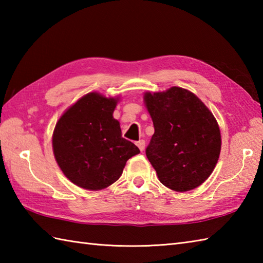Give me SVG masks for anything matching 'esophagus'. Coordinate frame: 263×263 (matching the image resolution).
Wrapping results in <instances>:
<instances>
[{"label":"esophagus","instance_id":"obj_1","mask_svg":"<svg viewBox=\"0 0 263 263\" xmlns=\"http://www.w3.org/2000/svg\"><path fill=\"white\" fill-rule=\"evenodd\" d=\"M136 144L138 146V148L140 149V152H143L144 146H146V142H144V140H139Z\"/></svg>","mask_w":263,"mask_h":263}]
</instances>
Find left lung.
Listing matches in <instances>:
<instances>
[{"label":"left lung","mask_w":263,"mask_h":263,"mask_svg":"<svg viewBox=\"0 0 263 263\" xmlns=\"http://www.w3.org/2000/svg\"><path fill=\"white\" fill-rule=\"evenodd\" d=\"M143 102L155 127L146 155L160 183L176 192L200 186L220 155L221 136L214 114L181 87L146 91Z\"/></svg>","instance_id":"obj_1"}]
</instances>
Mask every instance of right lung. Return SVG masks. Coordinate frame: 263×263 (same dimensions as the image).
Listing matches in <instances>:
<instances>
[{
  "label": "right lung",
  "mask_w": 263,
  "mask_h": 263,
  "mask_svg": "<svg viewBox=\"0 0 263 263\" xmlns=\"http://www.w3.org/2000/svg\"><path fill=\"white\" fill-rule=\"evenodd\" d=\"M120 97L89 92L71 105L55 125L52 144L61 171L77 186L98 191L119 180L140 150L122 138L113 117Z\"/></svg>",
  "instance_id": "right-lung-1"
}]
</instances>
